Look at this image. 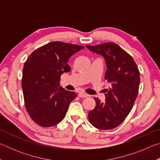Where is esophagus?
<instances>
[{
  "mask_svg": "<svg viewBox=\"0 0 160 160\" xmlns=\"http://www.w3.org/2000/svg\"><path fill=\"white\" fill-rule=\"evenodd\" d=\"M78 96H79L80 97H82V98H85V97H89L88 94L82 92H79V94H78Z\"/></svg>",
  "mask_w": 160,
  "mask_h": 160,
  "instance_id": "1",
  "label": "esophagus"
}]
</instances>
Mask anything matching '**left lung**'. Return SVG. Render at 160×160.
I'll list each match as a JSON object with an SVG mask.
<instances>
[{
  "label": "left lung",
  "mask_w": 160,
  "mask_h": 160,
  "mask_svg": "<svg viewBox=\"0 0 160 160\" xmlns=\"http://www.w3.org/2000/svg\"><path fill=\"white\" fill-rule=\"evenodd\" d=\"M86 47L104 58L107 68L104 78L111 83L104 102L94 98L96 106L89 112V121L98 129L114 128L125 120L133 106L138 94L140 72L132 56L115 43Z\"/></svg>",
  "instance_id": "1"
}]
</instances>
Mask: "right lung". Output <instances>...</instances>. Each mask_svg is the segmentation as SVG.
<instances>
[{
  "mask_svg": "<svg viewBox=\"0 0 160 160\" xmlns=\"http://www.w3.org/2000/svg\"><path fill=\"white\" fill-rule=\"evenodd\" d=\"M85 48L53 42L33 51L24 64L22 80L25 106L29 116L42 127L53 126L64 118L74 92L60 86V78L70 70L69 58Z\"/></svg>",
  "mask_w": 160,
  "mask_h": 160,
  "instance_id": "right-lung-1",
  "label": "right lung"
}]
</instances>
